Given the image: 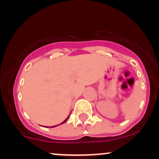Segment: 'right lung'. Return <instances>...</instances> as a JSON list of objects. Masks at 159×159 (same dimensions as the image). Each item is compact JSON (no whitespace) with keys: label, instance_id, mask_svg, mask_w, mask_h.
<instances>
[{"label":"right lung","instance_id":"right-lung-1","mask_svg":"<svg viewBox=\"0 0 159 159\" xmlns=\"http://www.w3.org/2000/svg\"><path fill=\"white\" fill-rule=\"evenodd\" d=\"M69 116H68V117H67V119H66V120H64V121H63V123H61V124H63V123H65V122H66V120H68V118H69ZM55 126H57V125H54V126H52V127H55Z\"/></svg>","mask_w":159,"mask_h":159}]
</instances>
